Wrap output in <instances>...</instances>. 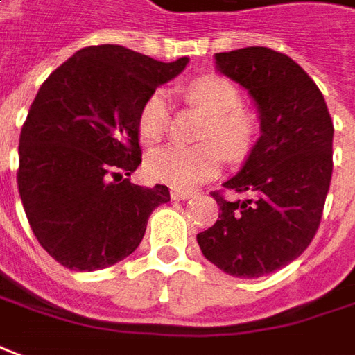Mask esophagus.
Segmentation results:
<instances>
[{"instance_id":"1","label":"esophagus","mask_w":355,"mask_h":355,"mask_svg":"<svg viewBox=\"0 0 355 355\" xmlns=\"http://www.w3.org/2000/svg\"><path fill=\"white\" fill-rule=\"evenodd\" d=\"M170 197H172L173 201H187V199H191L193 191H183V189H172L170 191Z\"/></svg>"}]
</instances>
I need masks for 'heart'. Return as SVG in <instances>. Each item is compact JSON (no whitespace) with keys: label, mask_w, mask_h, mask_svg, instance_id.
I'll use <instances>...</instances> for the list:
<instances>
[{"label":"heart","mask_w":355,"mask_h":355,"mask_svg":"<svg viewBox=\"0 0 355 355\" xmlns=\"http://www.w3.org/2000/svg\"><path fill=\"white\" fill-rule=\"evenodd\" d=\"M185 100L202 112L207 119L195 146L168 145L148 156L146 170L156 182L178 189H193L218 175L224 154L239 156L248 150L257 131V119L243 107V96L232 80L220 75H205L183 90ZM168 125V98L164 90H153L141 106L137 129L145 145L158 143Z\"/></svg>","instance_id":"1"}]
</instances>
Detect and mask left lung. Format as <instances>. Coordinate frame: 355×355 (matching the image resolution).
Instances as JSON below:
<instances>
[{"label":"left lung","instance_id":"left-lung-1","mask_svg":"<svg viewBox=\"0 0 355 355\" xmlns=\"http://www.w3.org/2000/svg\"><path fill=\"white\" fill-rule=\"evenodd\" d=\"M214 58L257 102L261 137L222 183L248 199L212 193L218 220L197 241L220 270L259 278L292 263L315 238L331 187L334 127L321 90L286 53L251 46Z\"/></svg>","mask_w":355,"mask_h":355}]
</instances>
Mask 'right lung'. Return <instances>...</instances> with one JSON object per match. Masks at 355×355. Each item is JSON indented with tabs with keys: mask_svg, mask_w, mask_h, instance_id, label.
Returning a JSON list of instances; mask_svg holds the SVG:
<instances>
[{
	"mask_svg": "<svg viewBox=\"0 0 355 355\" xmlns=\"http://www.w3.org/2000/svg\"><path fill=\"white\" fill-rule=\"evenodd\" d=\"M187 61L102 44L42 83L21 129L17 185L34 236L63 266L98 270L125 259L153 210L170 201L166 185L148 189L125 175L141 164L143 102Z\"/></svg>",
	"mask_w": 355,
	"mask_h": 355,
	"instance_id": "1",
	"label": "right lung"
}]
</instances>
